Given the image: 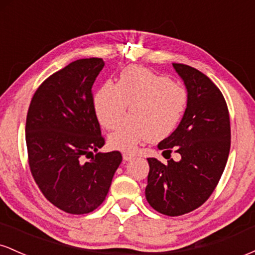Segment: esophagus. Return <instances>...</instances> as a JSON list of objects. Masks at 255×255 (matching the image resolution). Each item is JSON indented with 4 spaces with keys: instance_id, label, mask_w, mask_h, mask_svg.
<instances>
[{
    "instance_id": "1",
    "label": "esophagus",
    "mask_w": 255,
    "mask_h": 255,
    "mask_svg": "<svg viewBox=\"0 0 255 255\" xmlns=\"http://www.w3.org/2000/svg\"><path fill=\"white\" fill-rule=\"evenodd\" d=\"M122 156H124L125 160H129V159H131V158L135 157V153H134V152H131V151L126 150V151L122 152Z\"/></svg>"
}]
</instances>
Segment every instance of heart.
<instances>
[{
  "label": "heart",
  "mask_w": 255,
  "mask_h": 255,
  "mask_svg": "<svg viewBox=\"0 0 255 255\" xmlns=\"http://www.w3.org/2000/svg\"><path fill=\"white\" fill-rule=\"evenodd\" d=\"M130 104L132 116L109 137L115 147L129 150L145 140L160 141L182 120L188 93L181 84L137 66L120 74L118 84L107 83L93 99L96 115L108 129H115Z\"/></svg>",
  "instance_id": "obj_1"
}]
</instances>
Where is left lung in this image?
Masks as SVG:
<instances>
[{
    "instance_id": "1",
    "label": "left lung",
    "mask_w": 255,
    "mask_h": 255,
    "mask_svg": "<svg viewBox=\"0 0 255 255\" xmlns=\"http://www.w3.org/2000/svg\"><path fill=\"white\" fill-rule=\"evenodd\" d=\"M172 66L186 85L188 104L178 127L158 144L168 162L147 158L145 195L157 212L176 217L200 207L215 191L229 156L231 134L227 102L211 79L187 64ZM172 150L181 156L178 162L170 158Z\"/></svg>"
}]
</instances>
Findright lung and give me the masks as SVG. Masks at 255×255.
I'll use <instances>...</instances> for the list:
<instances>
[{"label":"right lung","mask_w":255,"mask_h":255,"mask_svg":"<svg viewBox=\"0 0 255 255\" xmlns=\"http://www.w3.org/2000/svg\"><path fill=\"white\" fill-rule=\"evenodd\" d=\"M104 61L81 58L40 84L26 118L28 165L52 205L72 215L95 211L122 162L120 151L98 152L105 140L93 105L92 86Z\"/></svg>","instance_id":"right-lung-1"}]
</instances>
